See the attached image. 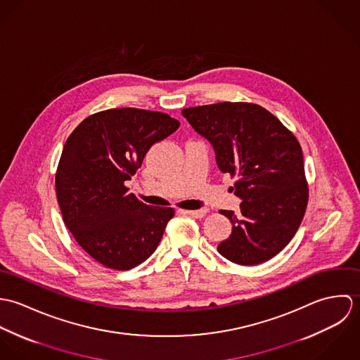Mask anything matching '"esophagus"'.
Masks as SVG:
<instances>
[{
    "instance_id": "obj_1",
    "label": "esophagus",
    "mask_w": 360,
    "mask_h": 360,
    "mask_svg": "<svg viewBox=\"0 0 360 360\" xmlns=\"http://www.w3.org/2000/svg\"><path fill=\"white\" fill-rule=\"evenodd\" d=\"M184 213H187V214H190V216H193V217H198V219H201V217H204L206 213H207V209H194V210H184Z\"/></svg>"
}]
</instances>
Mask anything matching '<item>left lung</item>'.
<instances>
[{"mask_svg": "<svg viewBox=\"0 0 360 360\" xmlns=\"http://www.w3.org/2000/svg\"><path fill=\"white\" fill-rule=\"evenodd\" d=\"M181 113L210 143L220 172L237 177L234 194L243 202L238 213L219 212L233 224L219 254L244 266L276 257L295 236L308 205L298 140L255 103H213Z\"/></svg>", "mask_w": 360, "mask_h": 360, "instance_id": "1", "label": "left lung"}]
</instances>
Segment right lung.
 <instances>
[{
    "label": "right lung",
    "mask_w": 360,
    "mask_h": 360,
    "mask_svg": "<svg viewBox=\"0 0 360 360\" xmlns=\"http://www.w3.org/2000/svg\"><path fill=\"white\" fill-rule=\"evenodd\" d=\"M179 126L166 113L117 108L89 116L66 140L55 176L58 204L75 240L103 266L133 269L162 240L174 210L143 204L124 183Z\"/></svg>",
    "instance_id": "obj_1"
}]
</instances>
